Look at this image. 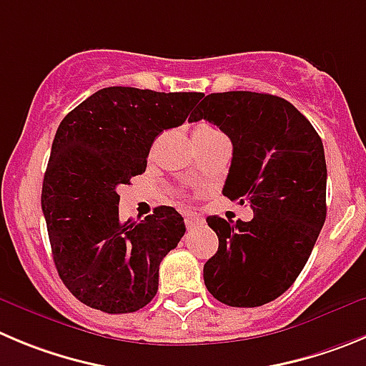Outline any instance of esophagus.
<instances>
[{
	"label": "esophagus",
	"mask_w": 366,
	"mask_h": 366,
	"mask_svg": "<svg viewBox=\"0 0 366 366\" xmlns=\"http://www.w3.org/2000/svg\"><path fill=\"white\" fill-rule=\"evenodd\" d=\"M184 222H186L187 229H194V227H200V225H204V218L197 217V214H186Z\"/></svg>",
	"instance_id": "esophagus-1"
}]
</instances>
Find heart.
<instances>
[{"mask_svg":"<svg viewBox=\"0 0 366 366\" xmlns=\"http://www.w3.org/2000/svg\"><path fill=\"white\" fill-rule=\"evenodd\" d=\"M213 128H207V126H202V128H199L197 132H211Z\"/></svg>","mask_w":366,"mask_h":366,"instance_id":"obj_1","label":"heart"}]
</instances>
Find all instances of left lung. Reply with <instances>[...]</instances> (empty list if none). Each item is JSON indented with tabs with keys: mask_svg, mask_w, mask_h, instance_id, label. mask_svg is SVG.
I'll return each mask as SVG.
<instances>
[{
	"mask_svg": "<svg viewBox=\"0 0 366 366\" xmlns=\"http://www.w3.org/2000/svg\"><path fill=\"white\" fill-rule=\"evenodd\" d=\"M233 142L224 197L251 206V222L207 217L218 251L204 265L207 291L231 307L282 296L305 267L327 217L323 142L289 101L256 92L206 95L191 115Z\"/></svg>",
	"mask_w": 366,
	"mask_h": 366,
	"instance_id": "left-lung-1",
	"label": "left lung"
}]
</instances>
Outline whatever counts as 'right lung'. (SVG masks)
Masks as SVG:
<instances>
[{
    "instance_id": "right-lung-1",
    "label": "right lung",
    "mask_w": 366,
    "mask_h": 366,
    "mask_svg": "<svg viewBox=\"0 0 366 366\" xmlns=\"http://www.w3.org/2000/svg\"><path fill=\"white\" fill-rule=\"evenodd\" d=\"M200 99L110 86L61 121L41 207L59 278L84 305L126 314L155 298L159 265L186 233L184 218L160 206L144 220L122 222L117 189L146 172L155 137L182 124Z\"/></svg>"
}]
</instances>
